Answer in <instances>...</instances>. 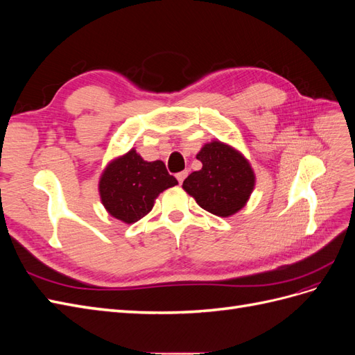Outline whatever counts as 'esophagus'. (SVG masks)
<instances>
[{
  "label": "esophagus",
  "mask_w": 355,
  "mask_h": 355,
  "mask_svg": "<svg viewBox=\"0 0 355 355\" xmlns=\"http://www.w3.org/2000/svg\"><path fill=\"white\" fill-rule=\"evenodd\" d=\"M187 175H188V171H187V170H184V171H179V173L176 175V179H178V182H179V184H182V182H184V180H185Z\"/></svg>",
  "instance_id": "34e87169"
}]
</instances>
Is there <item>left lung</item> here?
<instances>
[{
  "instance_id": "8db88e82",
  "label": "left lung",
  "mask_w": 355,
  "mask_h": 355,
  "mask_svg": "<svg viewBox=\"0 0 355 355\" xmlns=\"http://www.w3.org/2000/svg\"><path fill=\"white\" fill-rule=\"evenodd\" d=\"M197 158L202 167L184 180V191L214 216L230 218L239 213L256 185L250 161L237 148L218 139L204 144Z\"/></svg>"
}]
</instances>
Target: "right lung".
I'll use <instances>...</instances> for the list:
<instances>
[{
  "mask_svg": "<svg viewBox=\"0 0 355 355\" xmlns=\"http://www.w3.org/2000/svg\"><path fill=\"white\" fill-rule=\"evenodd\" d=\"M178 185L161 159L145 161L135 148L112 158L99 178V196L112 218L132 225L153 210L161 192Z\"/></svg>",
  "mask_w": 355,
  "mask_h": 355,
  "instance_id": "1",
  "label": "right lung"
}]
</instances>
